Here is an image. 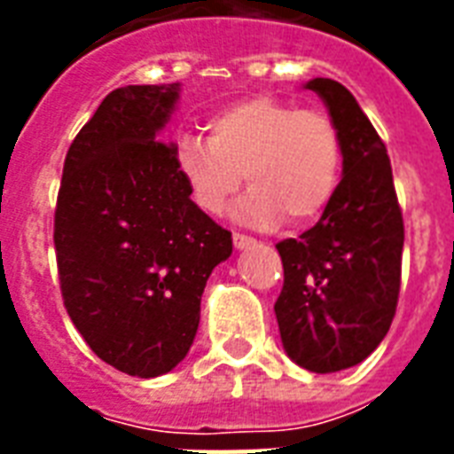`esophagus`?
<instances>
[{
	"instance_id": "esophagus-1",
	"label": "esophagus",
	"mask_w": 454,
	"mask_h": 454,
	"mask_svg": "<svg viewBox=\"0 0 454 454\" xmlns=\"http://www.w3.org/2000/svg\"><path fill=\"white\" fill-rule=\"evenodd\" d=\"M254 238L252 235H245V233H233V245L235 249H247L254 245Z\"/></svg>"
}]
</instances>
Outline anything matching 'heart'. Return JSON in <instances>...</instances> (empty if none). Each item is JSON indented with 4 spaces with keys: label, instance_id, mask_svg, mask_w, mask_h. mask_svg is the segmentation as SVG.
Here are the masks:
<instances>
[{
    "label": "heart",
    "instance_id": "obj_1",
    "mask_svg": "<svg viewBox=\"0 0 454 454\" xmlns=\"http://www.w3.org/2000/svg\"><path fill=\"white\" fill-rule=\"evenodd\" d=\"M176 167L205 214L223 212L247 178L252 191L238 205V219L270 226L285 216L290 226L303 228L334 200L344 144L323 110L252 96L216 110L207 120V138H178Z\"/></svg>",
    "mask_w": 454,
    "mask_h": 454
}]
</instances>
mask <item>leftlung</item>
Instances as JSON below:
<instances>
[{
    "label": "left lung",
    "mask_w": 454,
    "mask_h": 454,
    "mask_svg": "<svg viewBox=\"0 0 454 454\" xmlns=\"http://www.w3.org/2000/svg\"><path fill=\"white\" fill-rule=\"evenodd\" d=\"M344 144V176L316 226L278 242L285 269L276 317L287 356L310 372L358 365L387 337L398 306L403 212L387 145L344 84H306Z\"/></svg>",
    "instance_id": "left-lung-1"
}]
</instances>
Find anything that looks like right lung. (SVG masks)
Here are the masks:
<instances>
[{"label":"right lung","instance_id":"obj_1","mask_svg":"<svg viewBox=\"0 0 454 454\" xmlns=\"http://www.w3.org/2000/svg\"><path fill=\"white\" fill-rule=\"evenodd\" d=\"M176 98L178 84L110 91L67 148L53 214L67 316L103 363L144 380L185 358L207 278L233 252L160 141Z\"/></svg>","mask_w":454,"mask_h":454}]
</instances>
